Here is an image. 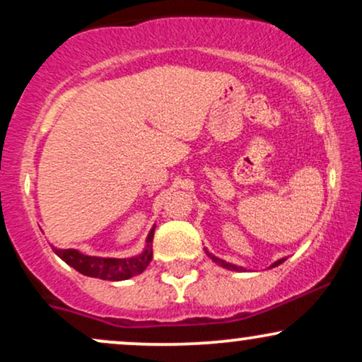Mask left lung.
I'll list each match as a JSON object with an SVG mask.
<instances>
[{
	"label": "left lung",
	"mask_w": 362,
	"mask_h": 362,
	"mask_svg": "<svg viewBox=\"0 0 362 362\" xmlns=\"http://www.w3.org/2000/svg\"><path fill=\"white\" fill-rule=\"evenodd\" d=\"M206 253H207V257H211V259H213L216 264L218 265H221V267H224V269H228V271H236V272H245L247 271V269L245 267H240V265H235V264H230V262H226V260H223V259H219V257H216V255H213V253H211L209 250H206ZM286 259H279V260H276L274 262V264L271 265V267L269 269H272V267H277V265H281L282 262H284Z\"/></svg>",
	"instance_id": "obj_1"
}]
</instances>
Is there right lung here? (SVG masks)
<instances>
[{"instance_id": "right-lung-1", "label": "right lung", "mask_w": 362, "mask_h": 362, "mask_svg": "<svg viewBox=\"0 0 362 362\" xmlns=\"http://www.w3.org/2000/svg\"><path fill=\"white\" fill-rule=\"evenodd\" d=\"M153 235H155V226L149 230L146 236V245H144L143 252L134 257H127V259H114V257H95L86 255L80 250L74 248H56V255L66 264L71 265L83 276L97 277L103 281H126L131 277L139 276L144 269L148 267L149 262L153 259Z\"/></svg>"}]
</instances>
